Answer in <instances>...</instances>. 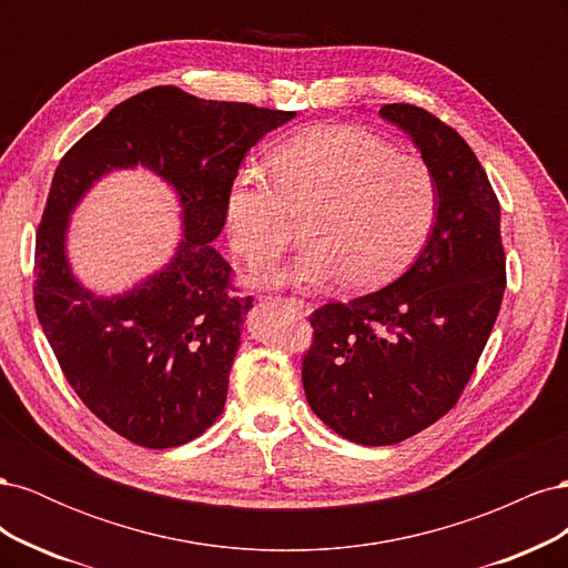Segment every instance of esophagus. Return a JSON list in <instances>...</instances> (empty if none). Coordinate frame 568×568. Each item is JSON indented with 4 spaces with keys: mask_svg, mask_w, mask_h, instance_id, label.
<instances>
[{
    "mask_svg": "<svg viewBox=\"0 0 568 568\" xmlns=\"http://www.w3.org/2000/svg\"><path fill=\"white\" fill-rule=\"evenodd\" d=\"M277 303H284V305H288L291 311H294L296 315H301V317H305V315H311V303H305V301H301V298H274Z\"/></svg>",
    "mask_w": 568,
    "mask_h": 568,
    "instance_id": "34e87169",
    "label": "esophagus"
}]
</instances>
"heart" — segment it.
Instances as JSON below:
<instances>
[{"mask_svg":"<svg viewBox=\"0 0 568 568\" xmlns=\"http://www.w3.org/2000/svg\"><path fill=\"white\" fill-rule=\"evenodd\" d=\"M267 175L244 170L230 186L227 225L236 253L267 265L298 234L303 251L272 284L348 291L382 286L415 261L438 217V182L424 161L367 130H305L267 153Z\"/></svg>","mask_w":568,"mask_h":568,"instance_id":"heart-1","label":"heart"}]
</instances>
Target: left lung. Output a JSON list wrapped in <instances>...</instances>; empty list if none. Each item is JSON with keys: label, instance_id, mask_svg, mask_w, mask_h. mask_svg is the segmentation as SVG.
Returning <instances> with one entry per match:
<instances>
[{"label": "left lung", "instance_id": "left-lung-1", "mask_svg": "<svg viewBox=\"0 0 568 568\" xmlns=\"http://www.w3.org/2000/svg\"><path fill=\"white\" fill-rule=\"evenodd\" d=\"M403 128L438 182V217L393 284L311 315L303 388L315 415L359 445H393L457 405L507 284L500 201L459 132L415 104L379 111Z\"/></svg>", "mask_w": 568, "mask_h": 568}]
</instances>
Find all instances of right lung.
<instances>
[{"mask_svg":"<svg viewBox=\"0 0 568 568\" xmlns=\"http://www.w3.org/2000/svg\"><path fill=\"white\" fill-rule=\"evenodd\" d=\"M296 111L151 88L118 104L59 161L36 236V313L65 382L111 432L151 450L201 436L227 400L251 296L211 242L246 151ZM140 162L181 194L174 263L125 297L99 300L70 274L67 213L94 179Z\"/></svg>","mask_w":568,"mask_h":568,"instance_id":"1","label":"right lung"}]
</instances>
